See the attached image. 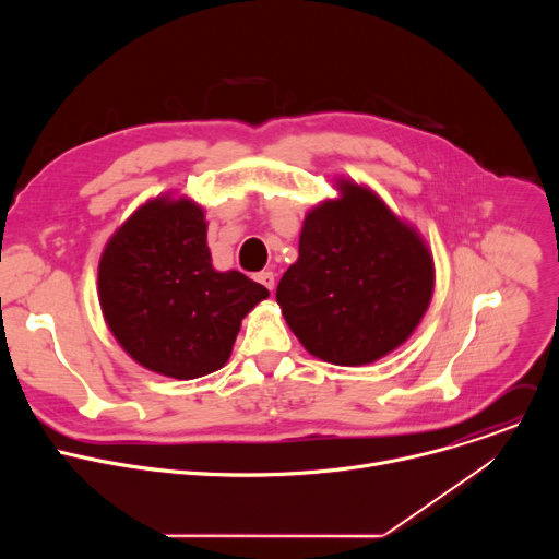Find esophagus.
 Masks as SVG:
<instances>
[{"label":"esophagus","instance_id":"obj_1","mask_svg":"<svg viewBox=\"0 0 559 559\" xmlns=\"http://www.w3.org/2000/svg\"><path fill=\"white\" fill-rule=\"evenodd\" d=\"M257 281H259L261 285H265L270 292L274 289V274H272V272H261V274H257Z\"/></svg>","mask_w":559,"mask_h":559}]
</instances>
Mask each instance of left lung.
<instances>
[{"instance_id":"8db88e82","label":"left lung","mask_w":559,"mask_h":559,"mask_svg":"<svg viewBox=\"0 0 559 559\" xmlns=\"http://www.w3.org/2000/svg\"><path fill=\"white\" fill-rule=\"evenodd\" d=\"M338 199L307 212L298 261L276 300L316 358L358 367L401 347L433 296V257L423 236L365 186L338 181Z\"/></svg>"}]
</instances>
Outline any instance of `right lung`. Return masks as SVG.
<instances>
[{
    "instance_id": "add662e5",
    "label": "right lung",
    "mask_w": 559,
    "mask_h": 559,
    "mask_svg": "<svg viewBox=\"0 0 559 559\" xmlns=\"http://www.w3.org/2000/svg\"><path fill=\"white\" fill-rule=\"evenodd\" d=\"M267 296L246 274L212 267L203 207L186 197L141 205L99 261L112 336L141 367L177 380L221 369L241 321Z\"/></svg>"
}]
</instances>
